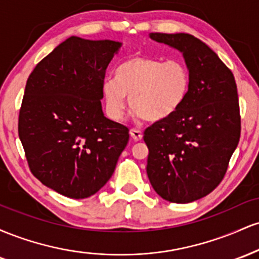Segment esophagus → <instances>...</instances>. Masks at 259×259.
I'll return each instance as SVG.
<instances>
[{
    "label": "esophagus",
    "mask_w": 259,
    "mask_h": 259,
    "mask_svg": "<svg viewBox=\"0 0 259 259\" xmlns=\"http://www.w3.org/2000/svg\"><path fill=\"white\" fill-rule=\"evenodd\" d=\"M130 136L134 139V141H140L142 139V133L139 129H132L130 130Z\"/></svg>",
    "instance_id": "esophagus-1"
}]
</instances>
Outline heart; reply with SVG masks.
Returning a JSON list of instances; mask_svg holds the SVG:
<instances>
[{
	"instance_id": "b5f03b06",
	"label": "heart",
	"mask_w": 259,
	"mask_h": 259,
	"mask_svg": "<svg viewBox=\"0 0 259 259\" xmlns=\"http://www.w3.org/2000/svg\"><path fill=\"white\" fill-rule=\"evenodd\" d=\"M191 88V74L179 59L134 56L117 69L115 79L102 85L106 109L113 120H121L129 105L136 115L148 121L168 119L183 107Z\"/></svg>"
}]
</instances>
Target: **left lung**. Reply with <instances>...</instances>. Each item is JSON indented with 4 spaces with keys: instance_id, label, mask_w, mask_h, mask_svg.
I'll return each instance as SVG.
<instances>
[{
    "instance_id": "obj_1",
    "label": "left lung",
    "mask_w": 259,
    "mask_h": 259,
    "mask_svg": "<svg viewBox=\"0 0 259 259\" xmlns=\"http://www.w3.org/2000/svg\"><path fill=\"white\" fill-rule=\"evenodd\" d=\"M183 52L191 88L183 107L144 133L147 175L154 191L174 203L204 197L221 184L241 134L234 74L206 44L190 34L151 32Z\"/></svg>"
}]
</instances>
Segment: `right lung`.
Listing matches in <instances>:
<instances>
[{
    "label": "right lung",
    "instance_id": "right-lung-1",
    "mask_svg": "<svg viewBox=\"0 0 259 259\" xmlns=\"http://www.w3.org/2000/svg\"><path fill=\"white\" fill-rule=\"evenodd\" d=\"M121 44L72 36L34 68L18 134L29 168L65 197H90L112 177L129 129L103 115L106 70Z\"/></svg>",
    "mask_w": 259,
    "mask_h": 259
}]
</instances>
